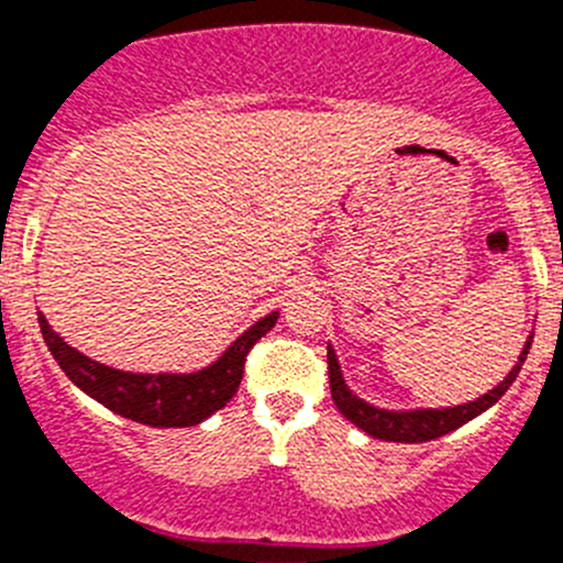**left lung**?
<instances>
[{
    "instance_id": "obj_1",
    "label": "left lung",
    "mask_w": 563,
    "mask_h": 563,
    "mask_svg": "<svg viewBox=\"0 0 563 563\" xmlns=\"http://www.w3.org/2000/svg\"><path fill=\"white\" fill-rule=\"evenodd\" d=\"M530 342H533V336L525 342V351H521L516 367L505 376V382L496 384L494 389H488V393H485L483 398H477V401H468L463 404V407H449V409H412V412L378 409L373 407V404L356 398V395L347 389V384H344L342 369H339V362H336V353H333V347H328V376H331L333 404H336V409L344 415V418L351 420V423H356V427L362 429V432H367L369 438L393 440V443H427V440L443 438V434L454 432L457 427L468 423L471 418H477L479 412L494 407V404L508 393V387L516 382V376H519L521 364H525V358H528Z\"/></svg>"
}]
</instances>
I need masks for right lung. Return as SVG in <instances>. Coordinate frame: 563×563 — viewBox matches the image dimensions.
Masks as SVG:
<instances>
[{"mask_svg": "<svg viewBox=\"0 0 563 563\" xmlns=\"http://www.w3.org/2000/svg\"><path fill=\"white\" fill-rule=\"evenodd\" d=\"M277 311L263 317L261 322L244 331L224 351L219 362L199 373H125V369L106 367L95 358L84 356L75 347H69L53 328L47 325L44 313L38 311V325L47 342L49 353L55 356L58 367L69 376V382L78 384L95 401L109 407L111 412L123 418L145 423V427H196L205 418H210L216 409L227 407L232 395L238 393V384L244 378L246 353L255 347L261 336L275 328Z\"/></svg>", "mask_w": 563, "mask_h": 563, "instance_id": "right-lung-1", "label": "right lung"}]
</instances>
